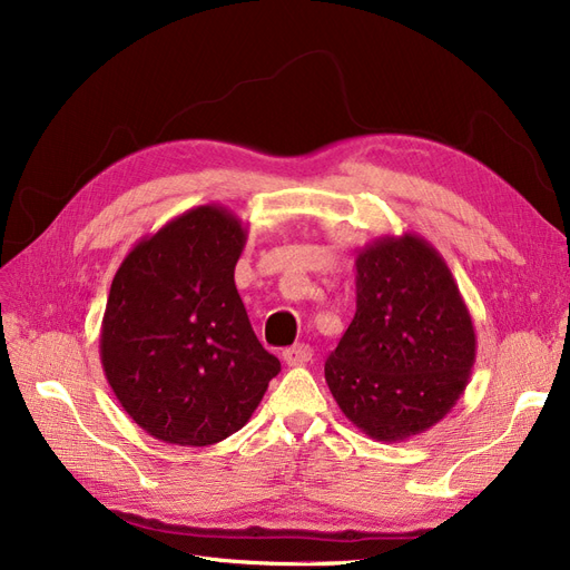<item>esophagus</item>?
Segmentation results:
<instances>
[{
  "label": "esophagus",
  "instance_id": "1",
  "mask_svg": "<svg viewBox=\"0 0 570 570\" xmlns=\"http://www.w3.org/2000/svg\"><path fill=\"white\" fill-rule=\"evenodd\" d=\"M314 356V350L308 347V344H295V347H287L285 352H283V361L287 366H302V364H306L308 358Z\"/></svg>",
  "mask_w": 570,
  "mask_h": 570
}]
</instances>
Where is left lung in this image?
Listing matches in <instances>:
<instances>
[{
	"label": "left lung",
	"instance_id": "8db88e82",
	"mask_svg": "<svg viewBox=\"0 0 570 570\" xmlns=\"http://www.w3.org/2000/svg\"><path fill=\"white\" fill-rule=\"evenodd\" d=\"M356 314L325 361V383L358 430L402 442L440 423L475 364V327L440 252L383 235L356 254Z\"/></svg>",
	"mask_w": 570,
	"mask_h": 570
}]
</instances>
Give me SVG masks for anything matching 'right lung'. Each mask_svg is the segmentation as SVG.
Wrapping results in <instances>:
<instances>
[{
  "label": "right lung",
  "instance_id": "add662e5",
  "mask_svg": "<svg viewBox=\"0 0 570 570\" xmlns=\"http://www.w3.org/2000/svg\"><path fill=\"white\" fill-rule=\"evenodd\" d=\"M245 243L243 220L204 204L142 237L114 275L101 368L128 416L166 444L230 438L281 373L235 287Z\"/></svg>",
  "mask_w": 570,
  "mask_h": 570
}]
</instances>
